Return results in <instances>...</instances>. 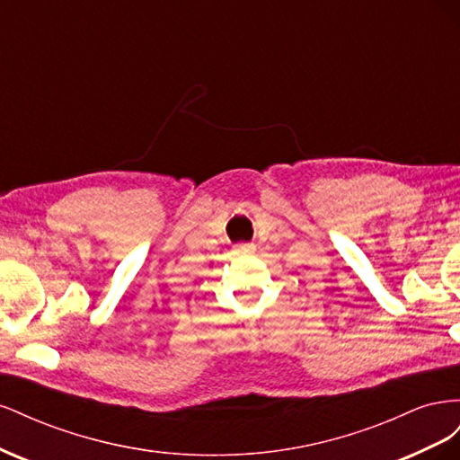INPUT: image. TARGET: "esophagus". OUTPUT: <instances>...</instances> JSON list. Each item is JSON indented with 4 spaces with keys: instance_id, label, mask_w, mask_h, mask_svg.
I'll return each instance as SVG.
<instances>
[{
    "instance_id": "esophagus-1",
    "label": "esophagus",
    "mask_w": 460,
    "mask_h": 460,
    "mask_svg": "<svg viewBox=\"0 0 460 460\" xmlns=\"http://www.w3.org/2000/svg\"><path fill=\"white\" fill-rule=\"evenodd\" d=\"M255 243H240L234 247V253L240 255V257H247V255H253L255 253Z\"/></svg>"
}]
</instances>
